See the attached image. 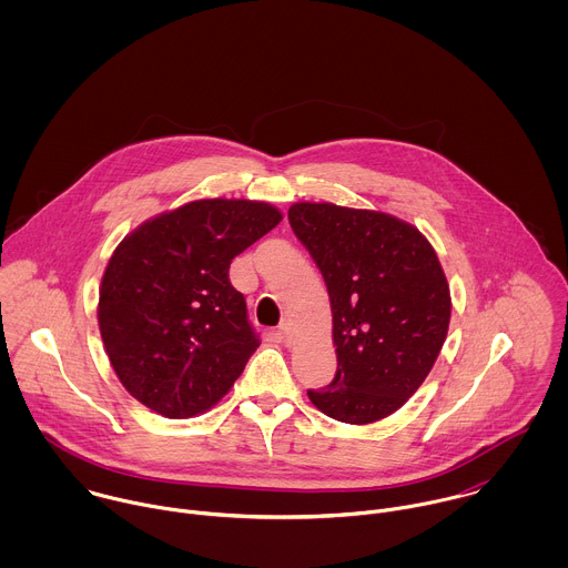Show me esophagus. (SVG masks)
<instances>
[{"instance_id": "obj_1", "label": "esophagus", "mask_w": 568, "mask_h": 568, "mask_svg": "<svg viewBox=\"0 0 568 568\" xmlns=\"http://www.w3.org/2000/svg\"><path fill=\"white\" fill-rule=\"evenodd\" d=\"M280 336H282L284 343H291L293 336H291V324H288V322H282V324H280Z\"/></svg>"}]
</instances>
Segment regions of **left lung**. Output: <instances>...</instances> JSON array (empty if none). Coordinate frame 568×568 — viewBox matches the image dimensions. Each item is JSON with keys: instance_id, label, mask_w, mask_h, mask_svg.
Wrapping results in <instances>:
<instances>
[{"instance_id": "left-lung-1", "label": "left lung", "mask_w": 568, "mask_h": 568, "mask_svg": "<svg viewBox=\"0 0 568 568\" xmlns=\"http://www.w3.org/2000/svg\"><path fill=\"white\" fill-rule=\"evenodd\" d=\"M288 223L324 275L336 374L311 403L347 424L378 422L419 389L450 324V288L430 243L405 221L295 203Z\"/></svg>"}]
</instances>
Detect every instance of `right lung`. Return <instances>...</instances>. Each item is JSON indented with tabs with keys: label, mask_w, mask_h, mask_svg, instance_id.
Wrapping results in <instances>:
<instances>
[{
	"label": "right lung",
	"mask_w": 568,
	"mask_h": 568,
	"mask_svg": "<svg viewBox=\"0 0 568 568\" xmlns=\"http://www.w3.org/2000/svg\"><path fill=\"white\" fill-rule=\"evenodd\" d=\"M282 221L260 201L205 199L146 221L113 251L98 324L124 389L163 417L216 405L260 336L230 264Z\"/></svg>",
	"instance_id": "obj_1"
}]
</instances>
